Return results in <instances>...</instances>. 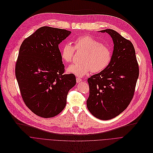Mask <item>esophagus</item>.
Returning a JSON list of instances; mask_svg holds the SVG:
<instances>
[{
	"instance_id": "34e87169",
	"label": "esophagus",
	"mask_w": 153,
	"mask_h": 153,
	"mask_svg": "<svg viewBox=\"0 0 153 153\" xmlns=\"http://www.w3.org/2000/svg\"><path fill=\"white\" fill-rule=\"evenodd\" d=\"M76 82H81V81H82V79H81V78L77 77V78H76Z\"/></svg>"
}]
</instances>
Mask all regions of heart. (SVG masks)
Listing matches in <instances>:
<instances>
[{"instance_id": "obj_1", "label": "heart", "mask_w": 153, "mask_h": 153, "mask_svg": "<svg viewBox=\"0 0 153 153\" xmlns=\"http://www.w3.org/2000/svg\"><path fill=\"white\" fill-rule=\"evenodd\" d=\"M74 46L70 43L65 44L61 49V56L65 63L72 62L75 50L84 52L81 63L74 64L68 71L76 76H83L90 72L98 73L104 70L111 58L110 48L100 41L89 36H82L74 40Z\"/></svg>"}]
</instances>
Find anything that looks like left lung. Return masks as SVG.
<instances>
[{"label":"left lung","mask_w":153,"mask_h":153,"mask_svg":"<svg viewBox=\"0 0 153 153\" xmlns=\"http://www.w3.org/2000/svg\"><path fill=\"white\" fill-rule=\"evenodd\" d=\"M113 39L114 50L108 66L88 78L87 107L95 117L109 120L124 111L131 101L139 74L132 43L113 29H104Z\"/></svg>","instance_id":"left-lung-1"}]
</instances>
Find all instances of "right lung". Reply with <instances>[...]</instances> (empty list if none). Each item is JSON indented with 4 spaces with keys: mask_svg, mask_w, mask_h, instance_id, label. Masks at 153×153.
I'll return each mask as SVG.
<instances>
[{
    "mask_svg": "<svg viewBox=\"0 0 153 153\" xmlns=\"http://www.w3.org/2000/svg\"><path fill=\"white\" fill-rule=\"evenodd\" d=\"M71 33L66 29L43 26L22 42L15 74L22 99L36 115L49 118L65 107L69 90L76 84L65 74L58 45Z\"/></svg>",
    "mask_w": 153,
    "mask_h": 153,
    "instance_id": "add662e5",
    "label": "right lung"
}]
</instances>
